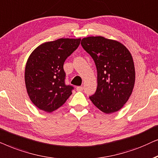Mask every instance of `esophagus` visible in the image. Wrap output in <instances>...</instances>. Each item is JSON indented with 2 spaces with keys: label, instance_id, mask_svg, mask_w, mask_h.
Returning <instances> with one entry per match:
<instances>
[{
  "label": "esophagus",
  "instance_id": "esophagus-1",
  "mask_svg": "<svg viewBox=\"0 0 158 158\" xmlns=\"http://www.w3.org/2000/svg\"><path fill=\"white\" fill-rule=\"evenodd\" d=\"M83 89H84L83 87H81V86H79V87H77V91H79V92L82 91Z\"/></svg>",
  "mask_w": 158,
  "mask_h": 158
}]
</instances>
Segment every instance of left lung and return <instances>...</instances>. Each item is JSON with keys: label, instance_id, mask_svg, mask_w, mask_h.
I'll list each match as a JSON object with an SVG mask.
<instances>
[{"label": "left lung", "instance_id": "left-lung-1", "mask_svg": "<svg viewBox=\"0 0 158 158\" xmlns=\"http://www.w3.org/2000/svg\"><path fill=\"white\" fill-rule=\"evenodd\" d=\"M81 44L93 58L98 71L97 90L89 99L106 114L117 112L127 103L135 84L131 52L120 42L102 36L85 37Z\"/></svg>", "mask_w": 158, "mask_h": 158}]
</instances>
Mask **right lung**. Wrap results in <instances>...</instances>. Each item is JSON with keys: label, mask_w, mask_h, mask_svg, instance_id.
Returning <instances> with one entry per match:
<instances>
[{"label": "right lung", "mask_w": 158, "mask_h": 158, "mask_svg": "<svg viewBox=\"0 0 158 158\" xmlns=\"http://www.w3.org/2000/svg\"><path fill=\"white\" fill-rule=\"evenodd\" d=\"M81 38H60L46 42L33 50L25 66L24 80L31 102L51 113L62 106L72 94L65 85L64 64L80 44Z\"/></svg>", "instance_id": "right-lung-1"}]
</instances>
